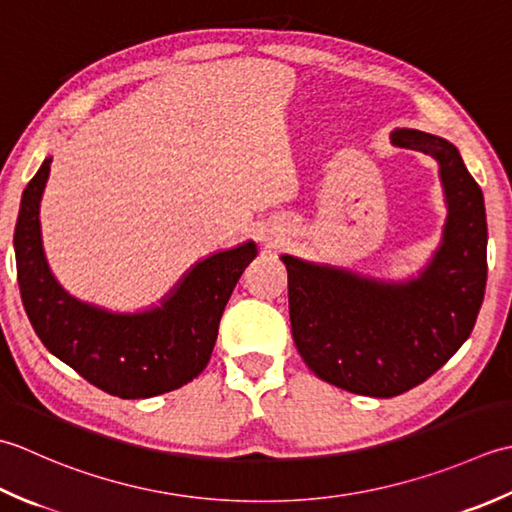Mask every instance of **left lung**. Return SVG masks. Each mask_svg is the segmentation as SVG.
Masks as SVG:
<instances>
[{
	"mask_svg": "<svg viewBox=\"0 0 512 512\" xmlns=\"http://www.w3.org/2000/svg\"><path fill=\"white\" fill-rule=\"evenodd\" d=\"M391 143L440 163L448 214L442 243L420 274L380 280L280 256L302 360L320 380L369 398L409 391L451 360L475 327L488 271L484 194L460 150L411 128H395Z\"/></svg>",
	"mask_w": 512,
	"mask_h": 512,
	"instance_id": "1",
	"label": "left lung"
}]
</instances>
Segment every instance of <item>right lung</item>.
I'll return each mask as SVG.
<instances>
[{"mask_svg":"<svg viewBox=\"0 0 512 512\" xmlns=\"http://www.w3.org/2000/svg\"><path fill=\"white\" fill-rule=\"evenodd\" d=\"M50 156L22 194L15 225L17 283L39 340L97 389L123 400L152 398L192 382L210 362L218 322L254 241L216 252L196 265L156 307L114 314L83 302L57 283L41 243L39 203Z\"/></svg>","mask_w":512,"mask_h":512,"instance_id":"obj_1","label":"right lung"}]
</instances>
